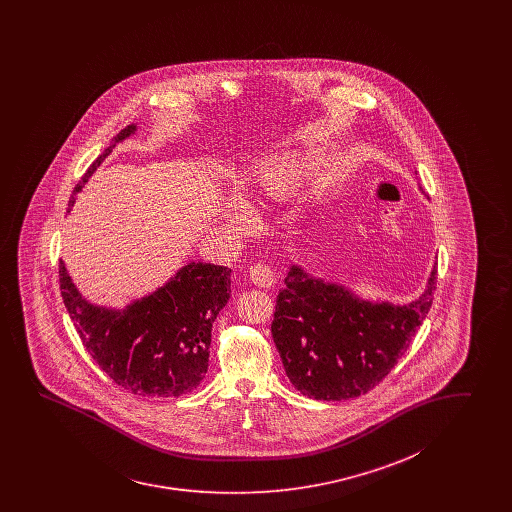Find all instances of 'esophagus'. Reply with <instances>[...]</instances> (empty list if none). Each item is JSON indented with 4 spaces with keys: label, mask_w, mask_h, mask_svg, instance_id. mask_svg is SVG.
I'll use <instances>...</instances> for the list:
<instances>
[{
    "label": "esophagus",
    "mask_w": 512,
    "mask_h": 512,
    "mask_svg": "<svg viewBox=\"0 0 512 512\" xmlns=\"http://www.w3.org/2000/svg\"><path fill=\"white\" fill-rule=\"evenodd\" d=\"M249 278H251V281H253L255 285H259V287H272V285H274V279H276V274H274V270L270 268V264L255 263L249 268Z\"/></svg>",
    "instance_id": "34e87169"
}]
</instances>
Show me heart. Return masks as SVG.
<instances>
[{"label":"heart","instance_id":"b5f03b06","mask_svg":"<svg viewBox=\"0 0 512 512\" xmlns=\"http://www.w3.org/2000/svg\"><path fill=\"white\" fill-rule=\"evenodd\" d=\"M317 167V157L310 152H281V154L264 155L253 171L251 180L255 191L264 199H287L298 191L302 184L310 178L311 172ZM225 219L234 231L248 229L253 221L251 210L244 201H233L225 210Z\"/></svg>","mask_w":512,"mask_h":512}]
</instances>
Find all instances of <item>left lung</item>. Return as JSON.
I'll list each match as a JSON object with an SVG mask.
<instances>
[{
	"label": "left lung",
	"instance_id": "obj_1",
	"mask_svg": "<svg viewBox=\"0 0 512 512\" xmlns=\"http://www.w3.org/2000/svg\"><path fill=\"white\" fill-rule=\"evenodd\" d=\"M435 276L434 266L424 293L396 306L362 300L293 264L272 321V338L289 381L300 394L326 402L357 398L377 387L432 308Z\"/></svg>",
	"mask_w": 512,
	"mask_h": 512
}]
</instances>
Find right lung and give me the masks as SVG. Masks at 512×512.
I'll list each match as a JSON object with an SVG mask.
<instances>
[{"label": "right lung", "mask_w": 512, "mask_h": 512, "mask_svg": "<svg viewBox=\"0 0 512 512\" xmlns=\"http://www.w3.org/2000/svg\"><path fill=\"white\" fill-rule=\"evenodd\" d=\"M135 131L137 125H127L93 161L73 191L69 210L75 204V195L112 148ZM60 289L82 345L118 387L137 396L176 398L199 387L208 372L212 323L229 302L231 268L186 264L163 287L131 302L124 310L88 302L67 274L63 261Z\"/></svg>", "instance_id": "add662e5"}]
</instances>
